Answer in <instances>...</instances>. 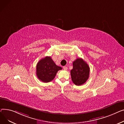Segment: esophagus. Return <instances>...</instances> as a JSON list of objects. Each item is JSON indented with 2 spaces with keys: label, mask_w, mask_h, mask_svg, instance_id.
I'll return each instance as SVG.
<instances>
[{
  "label": "esophagus",
  "mask_w": 124,
  "mask_h": 124,
  "mask_svg": "<svg viewBox=\"0 0 124 124\" xmlns=\"http://www.w3.org/2000/svg\"><path fill=\"white\" fill-rule=\"evenodd\" d=\"M63 70H67V69H68V68H67V67L64 66V67H63Z\"/></svg>",
  "instance_id": "obj_1"
}]
</instances>
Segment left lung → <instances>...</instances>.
<instances>
[{"label":"left lung","instance_id":"left-lung-1","mask_svg":"<svg viewBox=\"0 0 124 124\" xmlns=\"http://www.w3.org/2000/svg\"><path fill=\"white\" fill-rule=\"evenodd\" d=\"M73 69L70 70L72 82L77 85L84 84L89 78L90 67L82 58H78L73 63Z\"/></svg>","mask_w":124,"mask_h":124}]
</instances>
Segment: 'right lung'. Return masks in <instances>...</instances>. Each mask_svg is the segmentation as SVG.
<instances>
[{"instance_id":"add662e5","label":"right lung","mask_w":124,"mask_h":124,"mask_svg":"<svg viewBox=\"0 0 124 124\" xmlns=\"http://www.w3.org/2000/svg\"><path fill=\"white\" fill-rule=\"evenodd\" d=\"M36 74L41 82L48 83L55 78L57 72L62 70L57 66L50 56H46L41 59L36 65Z\"/></svg>"}]
</instances>
